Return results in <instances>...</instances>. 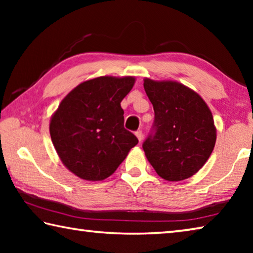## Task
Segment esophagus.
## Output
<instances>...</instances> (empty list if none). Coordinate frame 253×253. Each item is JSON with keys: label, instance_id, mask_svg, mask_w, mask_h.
Segmentation results:
<instances>
[{"label": "esophagus", "instance_id": "34e87169", "mask_svg": "<svg viewBox=\"0 0 253 253\" xmlns=\"http://www.w3.org/2000/svg\"><path fill=\"white\" fill-rule=\"evenodd\" d=\"M135 135H136L137 138H138L139 142H142V139H143V131L140 130V129H138V130L135 132Z\"/></svg>", "mask_w": 253, "mask_h": 253}]
</instances>
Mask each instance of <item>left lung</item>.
Segmentation results:
<instances>
[{
    "mask_svg": "<svg viewBox=\"0 0 253 253\" xmlns=\"http://www.w3.org/2000/svg\"><path fill=\"white\" fill-rule=\"evenodd\" d=\"M155 118L143 149L162 178L182 181L205 164L216 130L208 105L198 93L175 81L144 80Z\"/></svg>",
    "mask_w": 253,
    "mask_h": 253,
    "instance_id": "8db88e82",
    "label": "left lung"
}]
</instances>
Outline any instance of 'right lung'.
Listing matches in <instances>:
<instances>
[{
  "instance_id": "right-lung-1",
  "label": "right lung",
  "mask_w": 253,
  "mask_h": 253,
  "mask_svg": "<svg viewBox=\"0 0 253 253\" xmlns=\"http://www.w3.org/2000/svg\"><path fill=\"white\" fill-rule=\"evenodd\" d=\"M134 84L132 77H99L77 85L59 105L51 118V139L60 160L77 176L107 178L138 143L124 127L121 106Z\"/></svg>"
}]
</instances>
